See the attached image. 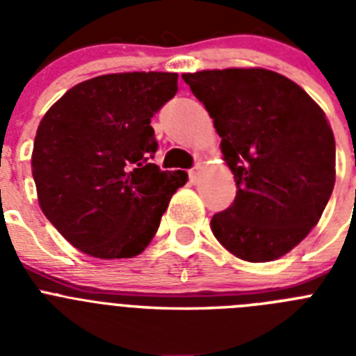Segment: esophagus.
I'll list each match as a JSON object with an SVG mask.
<instances>
[{
	"instance_id": "34e87169",
	"label": "esophagus",
	"mask_w": 356,
	"mask_h": 356,
	"mask_svg": "<svg viewBox=\"0 0 356 356\" xmlns=\"http://www.w3.org/2000/svg\"><path fill=\"white\" fill-rule=\"evenodd\" d=\"M200 172H201V163H196L191 171H188V178L193 184H197L200 181Z\"/></svg>"
}]
</instances>
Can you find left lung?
<instances>
[{"label":"left lung","mask_w":356,"mask_h":356,"mask_svg":"<svg viewBox=\"0 0 356 356\" xmlns=\"http://www.w3.org/2000/svg\"><path fill=\"white\" fill-rule=\"evenodd\" d=\"M205 105L237 184L212 217L222 246L246 262L284 257L319 222L335 185V139L300 85L262 67L181 74Z\"/></svg>","instance_id":"left-lung-1"}]
</instances>
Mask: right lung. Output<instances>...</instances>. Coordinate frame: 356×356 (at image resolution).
<instances>
[{"label": "right lung", "mask_w": 356, "mask_h": 356, "mask_svg": "<svg viewBox=\"0 0 356 356\" xmlns=\"http://www.w3.org/2000/svg\"><path fill=\"white\" fill-rule=\"evenodd\" d=\"M178 90L176 72H115L74 85L37 128L31 175L44 216L96 259H131L155 237L185 171L151 163V118Z\"/></svg>", "instance_id": "right-lung-1"}]
</instances>
